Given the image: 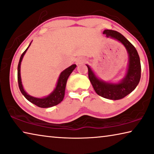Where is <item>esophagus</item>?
Instances as JSON below:
<instances>
[{
	"label": "esophagus",
	"instance_id": "34e87169",
	"mask_svg": "<svg viewBox=\"0 0 154 154\" xmlns=\"http://www.w3.org/2000/svg\"><path fill=\"white\" fill-rule=\"evenodd\" d=\"M85 62H86V60H85L84 58H83V57H79V58H77V64H84Z\"/></svg>",
	"mask_w": 154,
	"mask_h": 154
}]
</instances>
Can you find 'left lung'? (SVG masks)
Segmentation results:
<instances>
[{
    "label": "left lung",
    "mask_w": 154,
    "mask_h": 154,
    "mask_svg": "<svg viewBox=\"0 0 154 154\" xmlns=\"http://www.w3.org/2000/svg\"><path fill=\"white\" fill-rule=\"evenodd\" d=\"M103 33L106 34L107 38L119 41L126 48L129 57L126 74L117 83L105 82L97 77L90 66L86 64L88 69V77L97 94L106 99L119 100L131 93L138 86L141 75L140 57L136 48L121 33L109 29L104 30Z\"/></svg>",
    "instance_id": "8db88e82"
}]
</instances>
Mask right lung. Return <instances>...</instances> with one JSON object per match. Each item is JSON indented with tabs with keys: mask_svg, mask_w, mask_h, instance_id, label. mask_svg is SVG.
I'll return each mask as SVG.
<instances>
[{
	"mask_svg": "<svg viewBox=\"0 0 154 154\" xmlns=\"http://www.w3.org/2000/svg\"><path fill=\"white\" fill-rule=\"evenodd\" d=\"M31 42L29 44L27 48L24 51V53L21 55L20 60H19L18 66V86L21 93L24 95V97L28 100L29 101H30L31 103H33L35 106H37L40 108H50V107L55 106L56 105L59 104L62 101V100L64 99V94H65V88L66 86V82L68 80V77L70 76V75L71 74L73 70L76 68V64H72L67 68H66L64 70L60 73V77L58 78L57 84L55 89L53 90V91L50 93L48 96L43 97V98H37V97H34L33 96L28 94L26 93L25 90H24V88L22 84V80H21V76H20V65L21 62L23 60V58L24 57V54H25L26 51L28 50L29 46H30Z\"/></svg>",
	"mask_w": 154,
	"mask_h": 154,
	"instance_id": "right-lung-1",
	"label": "right lung"
}]
</instances>
